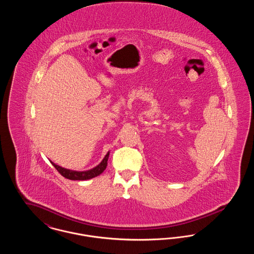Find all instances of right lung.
<instances>
[{
	"mask_svg": "<svg viewBox=\"0 0 254 254\" xmlns=\"http://www.w3.org/2000/svg\"><path fill=\"white\" fill-rule=\"evenodd\" d=\"M109 152L107 153V155L103 159V161L92 169L86 170V171H75V170H70V169H64L62 168L60 166L54 164L53 162H51V164L54 166V168L58 170V172L61 175H63L64 178L69 179V180H88L91 178H94L98 175H100L101 173H103V171L106 169L108 166V160H109Z\"/></svg>",
	"mask_w": 254,
	"mask_h": 254,
	"instance_id": "right-lung-1",
	"label": "right lung"
}]
</instances>
